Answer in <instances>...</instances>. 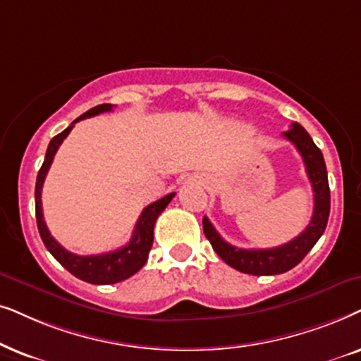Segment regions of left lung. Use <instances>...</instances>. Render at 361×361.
Masks as SVG:
<instances>
[{
	"mask_svg": "<svg viewBox=\"0 0 361 361\" xmlns=\"http://www.w3.org/2000/svg\"><path fill=\"white\" fill-rule=\"evenodd\" d=\"M287 140L295 145L297 150L304 160L307 176L312 183L314 191V214L307 228L299 236L292 241L282 244V246L271 249H241L234 247L219 236L214 226L209 219L203 218L204 236L208 238L216 254L236 271L252 276H276L290 271L295 267L307 252L315 246L326 228V221L330 214V188L329 176H326V166L320 148L315 145L312 137L300 123H292L290 128L284 132Z\"/></svg>",
	"mask_w": 361,
	"mask_h": 361,
	"instance_id": "8db88e82",
	"label": "left lung"
}]
</instances>
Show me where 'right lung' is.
I'll return each mask as SVG.
<instances>
[{
	"label": "right lung",
	"instance_id": "1",
	"mask_svg": "<svg viewBox=\"0 0 361 361\" xmlns=\"http://www.w3.org/2000/svg\"><path fill=\"white\" fill-rule=\"evenodd\" d=\"M115 107L112 104H100L97 107L87 110V112L77 117L64 132H61L59 135H56L49 142L47 147L44 163H42L39 173H37L36 180V190H35V198H36V221H37V229H39L41 239L44 243L52 256L61 262V266H64L72 276H75L80 281L89 282V284H97V286H107L115 284V282L125 281V279L132 277L133 274L140 271L145 266L148 252H150L152 244H153V228H155L157 218L163 213V209L166 208L168 203L173 200L175 193H170L163 196L161 200L155 201V203L148 204L145 209L142 211L140 218H138L135 229H133L130 243L125 244L123 247H118L117 251L97 254V256H77L72 254L61 246L54 238L51 236L49 229L44 223V216H42V201H41V191L42 185H44V178L49 171V166L57 148L61 147V143L64 142V138L69 135L75 122L84 120L87 117H94V115L110 112Z\"/></svg>",
	"mask_w": 361,
	"mask_h": 361
}]
</instances>
